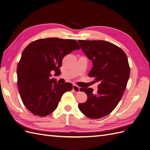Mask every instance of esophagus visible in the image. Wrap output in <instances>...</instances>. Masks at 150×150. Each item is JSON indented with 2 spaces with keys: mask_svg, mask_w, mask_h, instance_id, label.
I'll return each instance as SVG.
<instances>
[{
  "mask_svg": "<svg viewBox=\"0 0 150 150\" xmlns=\"http://www.w3.org/2000/svg\"><path fill=\"white\" fill-rule=\"evenodd\" d=\"M73 90H74V92L78 93L80 91V87L77 85H73Z\"/></svg>",
  "mask_w": 150,
  "mask_h": 150,
  "instance_id": "1",
  "label": "esophagus"
}]
</instances>
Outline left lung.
<instances>
[{
  "label": "left lung",
  "instance_id": "1",
  "mask_svg": "<svg viewBox=\"0 0 150 150\" xmlns=\"http://www.w3.org/2000/svg\"><path fill=\"white\" fill-rule=\"evenodd\" d=\"M79 43L92 60L88 76L100 83L96 93L91 88L80 89L88 98L79 104V108L90 118H100L112 112L122 97L130 74L128 58L122 49L109 42L79 40Z\"/></svg>",
  "mask_w": 150,
  "mask_h": 150
}]
</instances>
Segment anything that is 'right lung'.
I'll use <instances>...</instances> for the list:
<instances>
[{"instance_id":"right-lung-1","label":"right lung","mask_w":150,"mask_h":150,"mask_svg":"<svg viewBox=\"0 0 150 150\" xmlns=\"http://www.w3.org/2000/svg\"><path fill=\"white\" fill-rule=\"evenodd\" d=\"M79 49L75 40L55 37L36 40L23 50L17 65V85L23 105L32 113L39 117L52 113L63 94L73 88L70 83L57 84L51 79V72L59 75L64 57Z\"/></svg>"}]
</instances>
